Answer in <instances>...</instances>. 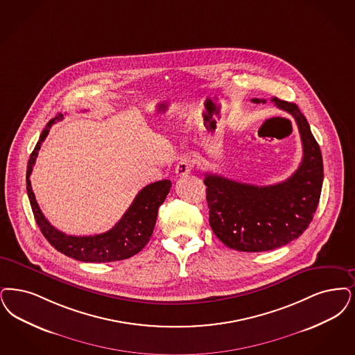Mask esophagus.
<instances>
[{
	"mask_svg": "<svg viewBox=\"0 0 355 355\" xmlns=\"http://www.w3.org/2000/svg\"><path fill=\"white\" fill-rule=\"evenodd\" d=\"M191 168H193V164L189 158H181L175 166V174L178 177H184L191 171Z\"/></svg>",
	"mask_w": 355,
	"mask_h": 355,
	"instance_id": "obj_1",
	"label": "esophagus"
}]
</instances>
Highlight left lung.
Listing matches in <instances>:
<instances>
[{"mask_svg": "<svg viewBox=\"0 0 355 355\" xmlns=\"http://www.w3.org/2000/svg\"><path fill=\"white\" fill-rule=\"evenodd\" d=\"M272 101L296 120L304 150L297 171L284 182L270 186L241 184L210 173L205 178L214 234L243 252L270 251L297 239L312 222L322 189V155L305 116L295 103L277 98Z\"/></svg>", "mask_w": 355, "mask_h": 355, "instance_id": "8db88e82", "label": "left lung"}]
</instances>
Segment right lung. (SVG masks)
<instances>
[{"mask_svg":"<svg viewBox=\"0 0 355 355\" xmlns=\"http://www.w3.org/2000/svg\"><path fill=\"white\" fill-rule=\"evenodd\" d=\"M62 119L63 114H59L47 123L33 153L30 155L26 171L28 200L43 236L63 255L85 263H110L124 260L139 254L153 234L158 207L164 203L171 191V182L169 180L157 181L155 184L145 186L136 196V198L133 199L132 205L123 215V218L114 225V227L94 236L67 235L51 226L50 222L44 218L31 190L30 174L38 156V150L47 137L50 128Z\"/></svg>","mask_w":355,"mask_h":355,"instance_id":"1","label":"right lung"}]
</instances>
